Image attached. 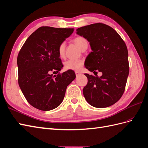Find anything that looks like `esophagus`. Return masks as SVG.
Instances as JSON below:
<instances>
[{"label":"esophagus","mask_w":148,"mask_h":148,"mask_svg":"<svg viewBox=\"0 0 148 148\" xmlns=\"http://www.w3.org/2000/svg\"><path fill=\"white\" fill-rule=\"evenodd\" d=\"M81 73H80V72H78V71H75V75H76V76L77 77H78V76H79V75H80Z\"/></svg>","instance_id":"esophagus-1"}]
</instances>
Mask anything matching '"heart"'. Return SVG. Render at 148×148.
Segmentation results:
<instances>
[{
  "label": "heart",
  "mask_w": 148,
  "mask_h": 148,
  "mask_svg": "<svg viewBox=\"0 0 148 148\" xmlns=\"http://www.w3.org/2000/svg\"><path fill=\"white\" fill-rule=\"evenodd\" d=\"M74 42L75 44L81 50L85 47L88 46V42L86 39L84 37L78 36L74 39ZM58 55L60 57L63 58L64 56V52H65V42H62L60 45L58 49ZM84 65V61L81 60H75L70 59L65 62L64 64V67L66 70H73V71H78L81 69V68Z\"/></svg>",
  "instance_id": "heart-1"
}]
</instances>
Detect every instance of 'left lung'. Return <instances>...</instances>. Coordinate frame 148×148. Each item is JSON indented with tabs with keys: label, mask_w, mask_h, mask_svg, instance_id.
Segmentation results:
<instances>
[{
	"label": "left lung",
	"mask_w": 148,
	"mask_h": 148,
	"mask_svg": "<svg viewBox=\"0 0 148 148\" xmlns=\"http://www.w3.org/2000/svg\"><path fill=\"white\" fill-rule=\"evenodd\" d=\"M77 34L90 42L92 50L86 58L85 68L94 74L103 73L101 77L85 73L88 83L83 93L86 102L97 108L113 105L123 95L129 75L125 43L112 27L102 23L78 28Z\"/></svg>",
	"instance_id": "1"
}]
</instances>
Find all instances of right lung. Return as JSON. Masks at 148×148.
I'll return each instance as SVG.
<instances>
[{
    "mask_svg": "<svg viewBox=\"0 0 148 148\" xmlns=\"http://www.w3.org/2000/svg\"><path fill=\"white\" fill-rule=\"evenodd\" d=\"M73 31V28L40 27L27 39L18 54L20 88L27 101L39 110L48 111L58 107L67 86L76 77L73 70L53 77L49 74L54 71L58 73L63 68L58 49Z\"/></svg>",
    "mask_w": 148,
    "mask_h": 148,
    "instance_id": "add662e5",
    "label": "right lung"
}]
</instances>
